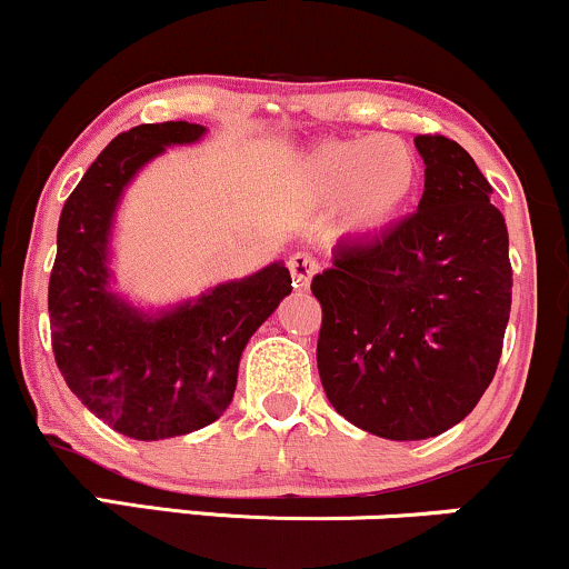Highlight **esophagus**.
<instances>
[{"label":"esophagus","mask_w":569,"mask_h":569,"mask_svg":"<svg viewBox=\"0 0 569 569\" xmlns=\"http://www.w3.org/2000/svg\"><path fill=\"white\" fill-rule=\"evenodd\" d=\"M289 272L297 289H307L310 278L318 272V259L310 251H297L289 257Z\"/></svg>","instance_id":"34e87169"}]
</instances>
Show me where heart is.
I'll list each match as a JSON object with an SVG mask.
<instances>
[{
	"mask_svg": "<svg viewBox=\"0 0 569 569\" xmlns=\"http://www.w3.org/2000/svg\"><path fill=\"white\" fill-rule=\"evenodd\" d=\"M420 181V160L396 136L331 139L305 162V187L318 202H342V224L371 232L393 221Z\"/></svg>",
	"mask_w": 569,
	"mask_h": 569,
	"instance_id": "1",
	"label": "heart"
}]
</instances>
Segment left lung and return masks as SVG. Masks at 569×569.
I'll use <instances>...</instances> for the list:
<instances>
[{"label": "left lung", "instance_id": "obj_1", "mask_svg": "<svg viewBox=\"0 0 569 569\" xmlns=\"http://www.w3.org/2000/svg\"><path fill=\"white\" fill-rule=\"evenodd\" d=\"M426 192L375 238L339 240L312 278L318 375L345 420L393 441L439 436L492 382L511 316L506 219L460 143L415 139Z\"/></svg>", "mask_w": 569, "mask_h": 569}]
</instances>
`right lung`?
Masks as SVG:
<instances>
[{
	"instance_id": "obj_1",
	"label": "right lung",
	"mask_w": 569,
	"mask_h": 569,
	"mask_svg": "<svg viewBox=\"0 0 569 569\" xmlns=\"http://www.w3.org/2000/svg\"><path fill=\"white\" fill-rule=\"evenodd\" d=\"M202 133L194 122H147L120 133L82 176L58 221L48 289L56 363L98 420L139 441L173 439L219 420L232 401L246 342L291 293L280 262L158 318L109 291L107 243L122 189L166 147Z\"/></svg>"
}]
</instances>
